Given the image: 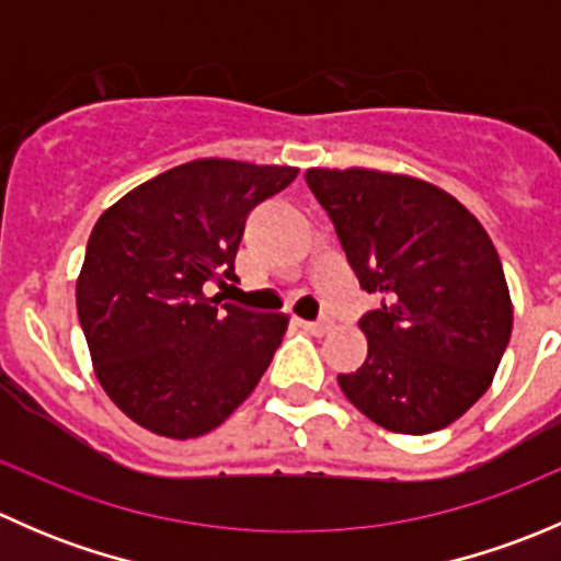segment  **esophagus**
<instances>
[{
  "label": "esophagus",
  "mask_w": 561,
  "mask_h": 561,
  "mask_svg": "<svg viewBox=\"0 0 561 561\" xmlns=\"http://www.w3.org/2000/svg\"><path fill=\"white\" fill-rule=\"evenodd\" d=\"M298 325L307 328L309 333H317V336H322V333H328L331 322H328V320H298Z\"/></svg>",
  "instance_id": "obj_1"
}]
</instances>
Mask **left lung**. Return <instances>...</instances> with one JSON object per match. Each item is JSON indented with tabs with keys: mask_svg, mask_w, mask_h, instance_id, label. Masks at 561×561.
<instances>
[{
	"mask_svg": "<svg viewBox=\"0 0 561 561\" xmlns=\"http://www.w3.org/2000/svg\"><path fill=\"white\" fill-rule=\"evenodd\" d=\"M360 287L380 309L360 317L369 355L339 388L388 432L432 434L458 421L494 380L513 304L483 225L412 175L309 168Z\"/></svg>",
	"mask_w": 561,
	"mask_h": 561,
	"instance_id": "obj_1",
	"label": "left lung"
}]
</instances>
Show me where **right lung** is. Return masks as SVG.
I'll return each mask as SVG.
<instances>
[{"instance_id":"obj_1","label":"right lung","mask_w":561,"mask_h":561,"mask_svg":"<svg viewBox=\"0 0 561 561\" xmlns=\"http://www.w3.org/2000/svg\"><path fill=\"white\" fill-rule=\"evenodd\" d=\"M298 168L195 160L154 175L98 219L76 285L94 375L138 426L171 439L217 428L252 393L287 331L208 296L239 279L247 214Z\"/></svg>"}]
</instances>
